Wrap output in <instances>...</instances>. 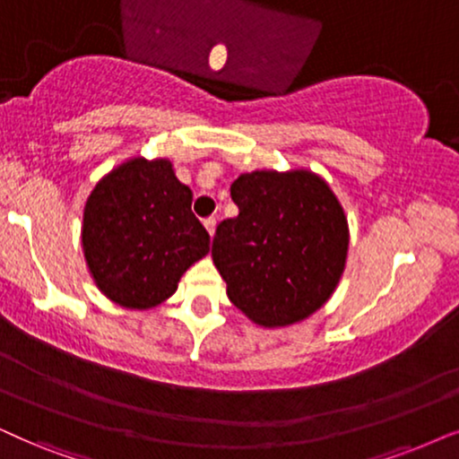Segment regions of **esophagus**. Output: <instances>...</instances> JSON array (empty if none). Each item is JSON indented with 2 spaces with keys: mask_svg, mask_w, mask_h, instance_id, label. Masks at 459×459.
<instances>
[{
  "mask_svg": "<svg viewBox=\"0 0 459 459\" xmlns=\"http://www.w3.org/2000/svg\"><path fill=\"white\" fill-rule=\"evenodd\" d=\"M204 228H206V231L208 234H215V228H217V219L215 217H206L204 219Z\"/></svg>",
  "mask_w": 459,
  "mask_h": 459,
  "instance_id": "esophagus-1",
  "label": "esophagus"
}]
</instances>
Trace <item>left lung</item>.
<instances>
[{"label": "left lung", "mask_w": 459, "mask_h": 459, "mask_svg": "<svg viewBox=\"0 0 459 459\" xmlns=\"http://www.w3.org/2000/svg\"><path fill=\"white\" fill-rule=\"evenodd\" d=\"M238 217L217 225L212 261L234 306L261 326L323 307L348 257V219L309 170H253L231 183Z\"/></svg>", "instance_id": "left-lung-1"}]
</instances>
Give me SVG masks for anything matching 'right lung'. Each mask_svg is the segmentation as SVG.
Returning a JSON list of instances; mask_svg holds the SVG:
<instances>
[{
  "label": "right lung",
  "instance_id": "obj_1",
  "mask_svg": "<svg viewBox=\"0 0 459 459\" xmlns=\"http://www.w3.org/2000/svg\"><path fill=\"white\" fill-rule=\"evenodd\" d=\"M192 198L169 160L133 158L100 178L82 225L84 257L100 293L130 309L153 307L175 293L211 244Z\"/></svg>",
  "mask_w": 459,
  "mask_h": 459
}]
</instances>
